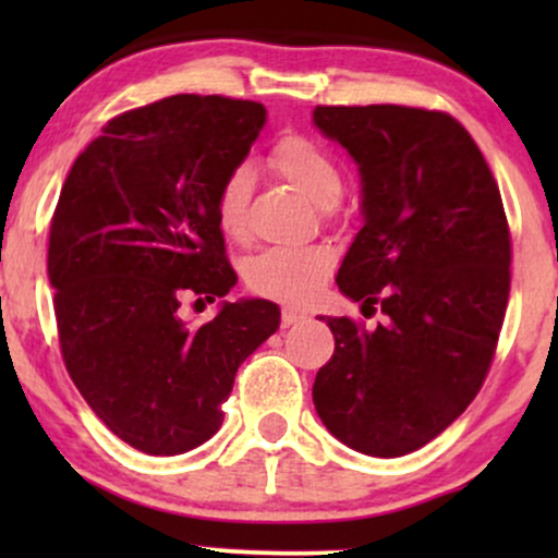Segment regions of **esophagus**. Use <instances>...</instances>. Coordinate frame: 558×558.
I'll use <instances>...</instances> for the list:
<instances>
[{"label":"esophagus","instance_id":"obj_1","mask_svg":"<svg viewBox=\"0 0 558 558\" xmlns=\"http://www.w3.org/2000/svg\"><path fill=\"white\" fill-rule=\"evenodd\" d=\"M301 319H306V315L296 310V306H283V310H280V323H283V328H291V325L301 323Z\"/></svg>","mask_w":558,"mask_h":558}]
</instances>
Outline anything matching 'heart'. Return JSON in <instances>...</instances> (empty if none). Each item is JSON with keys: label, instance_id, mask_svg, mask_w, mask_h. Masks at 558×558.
<instances>
[{"label": "heart", "instance_id": "heart-1", "mask_svg": "<svg viewBox=\"0 0 558 558\" xmlns=\"http://www.w3.org/2000/svg\"><path fill=\"white\" fill-rule=\"evenodd\" d=\"M270 168L304 191L319 204V213L330 215L343 191V172L338 159L304 133H283L267 155ZM248 194L252 175L246 168L226 172L215 191V220L230 241H246L248 235ZM336 257L328 246H270L254 254L243 267L246 288L257 296L306 301L328 278Z\"/></svg>", "mask_w": 558, "mask_h": 558}]
</instances>
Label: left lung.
Masks as SVG:
<instances>
[{"instance_id": "1", "label": "left lung", "mask_w": 558, "mask_h": 558, "mask_svg": "<svg viewBox=\"0 0 558 558\" xmlns=\"http://www.w3.org/2000/svg\"><path fill=\"white\" fill-rule=\"evenodd\" d=\"M315 125L362 172L364 226L338 288L364 317L386 319H325L336 351L312 399L341 444L403 457L444 433L488 377L511 283L501 191L448 112L319 105Z\"/></svg>"}]
</instances>
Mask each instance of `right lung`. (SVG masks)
Returning a JSON list of instances; mask_svg holds the SVG:
<instances>
[{
  "label": "right lung",
  "mask_w": 558,
  "mask_h": 558,
  "mask_svg": "<svg viewBox=\"0 0 558 558\" xmlns=\"http://www.w3.org/2000/svg\"><path fill=\"white\" fill-rule=\"evenodd\" d=\"M262 125L259 101H151L101 128L57 198L47 270L62 362L96 417L151 457L220 430L241 362L280 325L265 299L226 304L198 328L183 323V304L235 286L215 191Z\"/></svg>",
  "instance_id": "1"
}]
</instances>
